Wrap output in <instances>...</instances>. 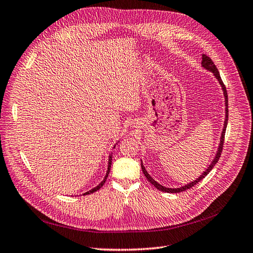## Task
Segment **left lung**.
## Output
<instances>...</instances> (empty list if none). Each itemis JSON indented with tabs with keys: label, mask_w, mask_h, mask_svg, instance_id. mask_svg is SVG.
Returning a JSON list of instances; mask_svg holds the SVG:
<instances>
[{
	"label": "left lung",
	"mask_w": 253,
	"mask_h": 253,
	"mask_svg": "<svg viewBox=\"0 0 253 253\" xmlns=\"http://www.w3.org/2000/svg\"><path fill=\"white\" fill-rule=\"evenodd\" d=\"M201 64H203V67H204L205 69L213 72L214 76H215L216 78H217V81L219 82V84H220V85H221L222 91H223V94H225V99H226V120H225V124H223V129H222V133H221V138H220V143H219V146H218V150H217V154H216V156H215V158H214V160H213L212 163L210 164V167H209V168L207 169L206 171H204L203 175H201L198 179L195 180V181H193V182H191V183H189V184H186V185H184V186H182V187H179V189H169V187H165V186H163V185H161V184H159L157 181H155V180L149 176V174L146 171L145 168L143 167V164H142V162H141V168H142V170H143V174L145 175L146 179L148 180V181H149L151 184L155 185L158 190H160V191L165 192V193H179V192L186 191L187 189H191L192 186H194L195 184L198 183V182L200 181V180H203V179L209 174V172H210V171L212 170V169L214 168V165L218 162L219 158H220V155H221V151H222L223 141H225V133H226L227 124H228V112H229V111H228V94H227L226 85L223 84V83H222V81H221V78H220V75H219V72H218L217 68H216V66H215L214 62L212 61V59L210 58V57H208L207 55L204 54V55H203V61H201Z\"/></svg>",
	"instance_id": "obj_1"
}]
</instances>
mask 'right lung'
<instances>
[{"label": "right lung", "instance_id": "obj_1", "mask_svg": "<svg viewBox=\"0 0 253 253\" xmlns=\"http://www.w3.org/2000/svg\"><path fill=\"white\" fill-rule=\"evenodd\" d=\"M115 147V146H114ZM111 162H112V155H110L109 156V161H108V170H107V174H106V176H105V178H104V180L102 182H100L96 187H94V189H92V190H90L89 192H85L84 195H89V194H92V193H94V192H96L97 190H99L100 187H102L104 184H105V182H106V179H107V177H108V175H109V171H110V168H111Z\"/></svg>", "mask_w": 253, "mask_h": 253}]
</instances>
